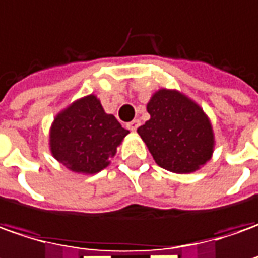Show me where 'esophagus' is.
Here are the masks:
<instances>
[{"label":"esophagus","instance_id":"esophagus-1","mask_svg":"<svg viewBox=\"0 0 258 258\" xmlns=\"http://www.w3.org/2000/svg\"><path fill=\"white\" fill-rule=\"evenodd\" d=\"M138 127H140V121L138 120H133L131 122H128V124H127V128H128L130 131H136Z\"/></svg>","mask_w":258,"mask_h":258}]
</instances>
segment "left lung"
<instances>
[{"mask_svg": "<svg viewBox=\"0 0 258 258\" xmlns=\"http://www.w3.org/2000/svg\"><path fill=\"white\" fill-rule=\"evenodd\" d=\"M151 118L137 130L156 163L168 171L191 173L213 153V130L197 104L177 91L160 90L147 105Z\"/></svg>", "mask_w": 258, "mask_h": 258, "instance_id": "8db88e82", "label": "left lung"}]
</instances>
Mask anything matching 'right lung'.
Masks as SVG:
<instances>
[{
	"mask_svg": "<svg viewBox=\"0 0 258 258\" xmlns=\"http://www.w3.org/2000/svg\"><path fill=\"white\" fill-rule=\"evenodd\" d=\"M127 134L114 115L104 112L97 97L88 95L58 114L51 128V151L73 171L98 173Z\"/></svg>",
	"mask_w": 258,
	"mask_h": 258,
	"instance_id": "right-lung-1",
	"label": "right lung"
}]
</instances>
